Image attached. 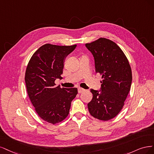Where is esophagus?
Segmentation results:
<instances>
[{"instance_id": "1", "label": "esophagus", "mask_w": 154, "mask_h": 154, "mask_svg": "<svg viewBox=\"0 0 154 154\" xmlns=\"http://www.w3.org/2000/svg\"><path fill=\"white\" fill-rule=\"evenodd\" d=\"M85 91V90L84 89L82 88H78V92L79 93H82L83 92Z\"/></svg>"}]
</instances>
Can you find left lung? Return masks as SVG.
<instances>
[{"mask_svg":"<svg viewBox=\"0 0 154 154\" xmlns=\"http://www.w3.org/2000/svg\"><path fill=\"white\" fill-rule=\"evenodd\" d=\"M86 47L95 59V70L102 75L100 92L91 89L90 115L100 120L116 117L124 106L132 83L129 62L122 49L110 39L100 38Z\"/></svg>","mask_w":154,"mask_h":154,"instance_id":"1","label":"left lung"}]
</instances>
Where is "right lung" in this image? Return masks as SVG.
<instances>
[{"label": "right lung", "instance_id": "right-lung-1", "mask_svg": "<svg viewBox=\"0 0 154 154\" xmlns=\"http://www.w3.org/2000/svg\"><path fill=\"white\" fill-rule=\"evenodd\" d=\"M77 47L45 44L33 54L25 75L29 99L38 115L52 124L60 123L69 114L71 102L77 88L56 86V79H62L66 57Z\"/></svg>", "mask_w": 154, "mask_h": 154}]
</instances>
